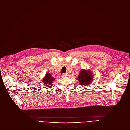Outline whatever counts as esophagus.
I'll list each match as a JSON object with an SVG mask.
<instances>
[{"mask_svg": "<svg viewBox=\"0 0 130 130\" xmlns=\"http://www.w3.org/2000/svg\"><path fill=\"white\" fill-rule=\"evenodd\" d=\"M62 76H67L68 74L67 73H63V74H62Z\"/></svg>", "mask_w": 130, "mask_h": 130, "instance_id": "1", "label": "esophagus"}]
</instances>
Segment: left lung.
Masks as SVG:
<instances>
[{"label":"left lung","mask_w":130,"mask_h":130,"mask_svg":"<svg viewBox=\"0 0 130 130\" xmlns=\"http://www.w3.org/2000/svg\"><path fill=\"white\" fill-rule=\"evenodd\" d=\"M93 76L91 72H88L85 70H82L79 73L77 80H78L80 84L84 87H86L91 84L93 80Z\"/></svg>","instance_id":"8db88e82"}]
</instances>
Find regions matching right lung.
<instances>
[{"label":"right lung","mask_w":130,"mask_h":130,"mask_svg":"<svg viewBox=\"0 0 130 130\" xmlns=\"http://www.w3.org/2000/svg\"><path fill=\"white\" fill-rule=\"evenodd\" d=\"M54 80L55 78L54 77H53V76H52L51 74L46 73L45 76L43 79V82L42 83V84H43V86H44L45 87L50 88V87L52 86Z\"/></svg>","instance_id":"obj_1"}]
</instances>
